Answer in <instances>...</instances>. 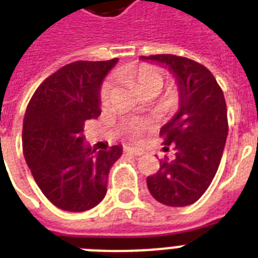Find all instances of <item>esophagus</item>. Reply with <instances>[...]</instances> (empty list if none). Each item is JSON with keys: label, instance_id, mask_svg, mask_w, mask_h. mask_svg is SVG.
Listing matches in <instances>:
<instances>
[{"label": "esophagus", "instance_id": "obj_1", "mask_svg": "<svg viewBox=\"0 0 258 258\" xmlns=\"http://www.w3.org/2000/svg\"><path fill=\"white\" fill-rule=\"evenodd\" d=\"M124 151L125 153L133 154L135 157H141V155H143V151H142V150L134 149V147H124Z\"/></svg>", "mask_w": 258, "mask_h": 258}]
</instances>
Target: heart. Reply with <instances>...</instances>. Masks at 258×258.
<instances>
[{
	"instance_id": "1",
	"label": "heart",
	"mask_w": 258,
	"mask_h": 258,
	"mask_svg": "<svg viewBox=\"0 0 258 258\" xmlns=\"http://www.w3.org/2000/svg\"><path fill=\"white\" fill-rule=\"evenodd\" d=\"M120 78L127 82L133 87L139 95H147V93H154L157 95L161 91L165 78L158 68L147 64H141V66L128 67L127 70L120 74ZM112 95V84L109 82H104L101 84L100 91H99V99L103 105H105L111 99ZM142 125L135 127L134 131H139Z\"/></svg>"
}]
</instances>
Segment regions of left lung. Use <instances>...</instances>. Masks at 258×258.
<instances>
[{
    "instance_id": "left-lung-1",
    "label": "left lung",
    "mask_w": 258,
    "mask_h": 258,
    "mask_svg": "<svg viewBox=\"0 0 258 258\" xmlns=\"http://www.w3.org/2000/svg\"><path fill=\"white\" fill-rule=\"evenodd\" d=\"M141 58L169 67L179 88V109L161 128L163 145H172L175 157L161 161L159 170L147 176V187L166 206H188L208 190L222 158L229 131L224 92L212 72L194 60L175 54Z\"/></svg>"
}]
</instances>
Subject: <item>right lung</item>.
Masks as SVG:
<instances>
[{"label": "right lung", "instance_id": "1", "mask_svg": "<svg viewBox=\"0 0 258 258\" xmlns=\"http://www.w3.org/2000/svg\"><path fill=\"white\" fill-rule=\"evenodd\" d=\"M117 58L67 64L38 86L26 107L22 150L42 194L66 212H86L107 192L109 169L121 146L93 154L84 121L100 115L99 91Z\"/></svg>", "mask_w": 258, "mask_h": 258}]
</instances>
